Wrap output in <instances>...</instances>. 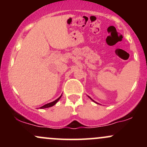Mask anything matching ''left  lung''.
<instances>
[{"label": "left lung", "mask_w": 147, "mask_h": 147, "mask_svg": "<svg viewBox=\"0 0 147 147\" xmlns=\"http://www.w3.org/2000/svg\"><path fill=\"white\" fill-rule=\"evenodd\" d=\"M88 97H89V98H90V99H91V100H92V99H91V98H90V97H89V96H88ZM92 101H93V102H95V103H97V102H95V101H94V100H92Z\"/></svg>", "instance_id": "8db88e82"}]
</instances>
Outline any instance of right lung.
Wrapping results in <instances>:
<instances>
[{"label": "right lung", "mask_w": 147, "mask_h": 147, "mask_svg": "<svg viewBox=\"0 0 147 147\" xmlns=\"http://www.w3.org/2000/svg\"><path fill=\"white\" fill-rule=\"evenodd\" d=\"M61 95L60 97H59L58 99H57L56 100H55V101H54V102H50V103H48V104H45L44 106H41V107H40V109H46V108L52 107V106L55 105V104H57V102H58V101L59 100V99H60L61 97Z\"/></svg>", "instance_id": "obj_1"}]
</instances>
